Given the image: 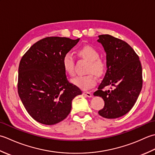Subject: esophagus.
<instances>
[{"instance_id":"esophagus-1","label":"esophagus","mask_w":155,"mask_h":155,"mask_svg":"<svg viewBox=\"0 0 155 155\" xmlns=\"http://www.w3.org/2000/svg\"><path fill=\"white\" fill-rule=\"evenodd\" d=\"M83 94L84 95H85V96L88 97H92V94H91V93H89V92H86V91H84V92H83Z\"/></svg>"}]
</instances>
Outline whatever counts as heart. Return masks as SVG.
I'll list each match as a JSON object with an SVG mask.
<instances>
[{"label":"heart","mask_w":155,"mask_h":155,"mask_svg":"<svg viewBox=\"0 0 155 155\" xmlns=\"http://www.w3.org/2000/svg\"><path fill=\"white\" fill-rule=\"evenodd\" d=\"M81 57L88 62L86 72L84 76H78L72 80V83L83 90H88L95 86L97 77H101L106 73L107 62L99 58V52L91 45H85L77 51ZM75 59L71 52H67L62 58V65L66 73L70 76L74 74Z\"/></svg>","instance_id":"heart-1"}]
</instances>
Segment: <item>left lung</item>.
Masks as SVG:
<instances>
[{
  "mask_svg": "<svg viewBox=\"0 0 155 155\" xmlns=\"http://www.w3.org/2000/svg\"><path fill=\"white\" fill-rule=\"evenodd\" d=\"M98 37L107 53V71L94 95L104 101L98 114L117 118L129 112L139 97L143 87L142 67L139 56L126 42L109 35ZM108 86L111 89L104 91Z\"/></svg>",
  "mask_w": 155,
  "mask_h": 155,
  "instance_id": "8db88e82",
  "label": "left lung"
}]
</instances>
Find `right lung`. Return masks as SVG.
<instances>
[{
	"label": "right lung",
	"mask_w": 155,
	"mask_h": 155,
	"mask_svg": "<svg viewBox=\"0 0 155 155\" xmlns=\"http://www.w3.org/2000/svg\"><path fill=\"white\" fill-rule=\"evenodd\" d=\"M80 38L48 37L22 56L18 67V93L30 116L38 123L55 124L70 113L72 101L82 91L70 83L62 65L64 54Z\"/></svg>",
	"instance_id": "1"
}]
</instances>
